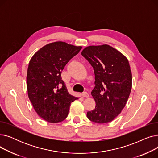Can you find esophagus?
Masks as SVG:
<instances>
[{
    "instance_id": "esophagus-1",
    "label": "esophagus",
    "mask_w": 158,
    "mask_h": 158,
    "mask_svg": "<svg viewBox=\"0 0 158 158\" xmlns=\"http://www.w3.org/2000/svg\"><path fill=\"white\" fill-rule=\"evenodd\" d=\"M82 97H89V94H88V93H87V92H83L82 94Z\"/></svg>"
}]
</instances>
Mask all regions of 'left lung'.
I'll return each mask as SVG.
<instances>
[{
	"label": "left lung",
	"mask_w": 158,
	"mask_h": 158,
	"mask_svg": "<svg viewBox=\"0 0 158 158\" xmlns=\"http://www.w3.org/2000/svg\"><path fill=\"white\" fill-rule=\"evenodd\" d=\"M82 56L93 66L95 87L92 92L95 109L87 117L97 123L113 120L125 107L132 88L129 61L121 52L108 45L89 46Z\"/></svg>",
	"instance_id": "obj_1"
}]
</instances>
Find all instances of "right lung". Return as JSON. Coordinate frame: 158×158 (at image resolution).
<instances>
[{
	"mask_svg": "<svg viewBox=\"0 0 158 158\" xmlns=\"http://www.w3.org/2000/svg\"><path fill=\"white\" fill-rule=\"evenodd\" d=\"M81 48L56 41L41 48L31 58L27 73L28 96L37 114L47 122L63 121L71 102L78 99L69 93L61 72Z\"/></svg>",
	"mask_w": 158,
	"mask_h": 158,
	"instance_id": "right-lung-1",
	"label": "right lung"
}]
</instances>
